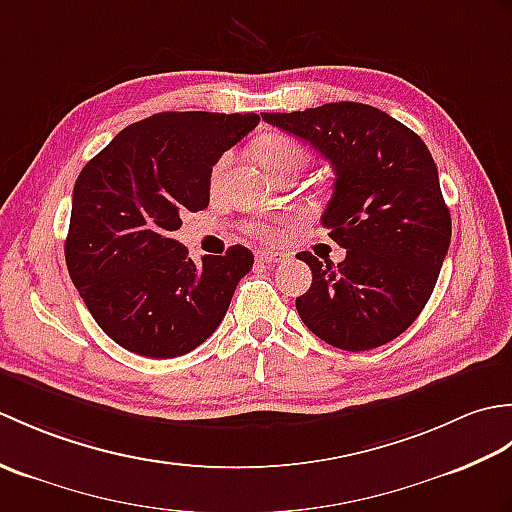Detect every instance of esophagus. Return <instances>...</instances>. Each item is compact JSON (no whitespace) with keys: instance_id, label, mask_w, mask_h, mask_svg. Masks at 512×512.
<instances>
[{"instance_id":"1","label":"esophagus","mask_w":512,"mask_h":512,"mask_svg":"<svg viewBox=\"0 0 512 512\" xmlns=\"http://www.w3.org/2000/svg\"><path fill=\"white\" fill-rule=\"evenodd\" d=\"M257 259H259V262H262V264L273 266V264H279V262H286L288 255L275 253V250H257Z\"/></svg>"}]
</instances>
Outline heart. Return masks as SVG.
<instances>
[{"instance_id": "heart-1", "label": "heart", "mask_w": 512, "mask_h": 512, "mask_svg": "<svg viewBox=\"0 0 512 512\" xmlns=\"http://www.w3.org/2000/svg\"><path fill=\"white\" fill-rule=\"evenodd\" d=\"M255 158L259 160L268 173H277L286 171V169H301L306 167L308 162V151L303 147L299 140H295L288 134H266L255 143ZM228 158H220L215 162V167L211 171V187L215 189L220 184L224 169H226ZM286 224L284 222H253L248 224V233H253L255 237L264 239V242H279L284 237Z\"/></svg>"}]
</instances>
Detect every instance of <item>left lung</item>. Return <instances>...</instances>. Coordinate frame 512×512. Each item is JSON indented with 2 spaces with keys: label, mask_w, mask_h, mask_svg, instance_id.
Returning a JSON list of instances; mask_svg holds the SVG:
<instances>
[{
  "label": "left lung",
  "mask_w": 512,
  "mask_h": 512,
  "mask_svg": "<svg viewBox=\"0 0 512 512\" xmlns=\"http://www.w3.org/2000/svg\"><path fill=\"white\" fill-rule=\"evenodd\" d=\"M330 160L334 193L321 215L341 264L297 257L312 286L297 312L312 334L363 352L405 332L427 306L451 244V213L438 167L422 138L363 103H325L306 112L262 114Z\"/></svg>",
  "instance_id": "left-lung-1"
}]
</instances>
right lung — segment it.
Masks as SVG:
<instances>
[{
	"label": "right lung",
	"instance_id": "obj_1",
	"mask_svg": "<svg viewBox=\"0 0 512 512\" xmlns=\"http://www.w3.org/2000/svg\"><path fill=\"white\" fill-rule=\"evenodd\" d=\"M257 114L160 112L125 127L74 184L65 264L101 330L125 350L176 358L222 323L255 257H189L171 233L209 206L211 171Z\"/></svg>",
	"mask_w": 512,
	"mask_h": 512
}]
</instances>
